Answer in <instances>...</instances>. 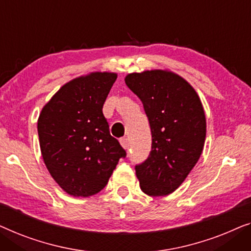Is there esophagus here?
<instances>
[{
  "label": "esophagus",
  "mask_w": 251,
  "mask_h": 251,
  "mask_svg": "<svg viewBox=\"0 0 251 251\" xmlns=\"http://www.w3.org/2000/svg\"><path fill=\"white\" fill-rule=\"evenodd\" d=\"M119 142H121L122 147L124 148V149H127V148H128V140H127L126 137H121V139H119Z\"/></svg>",
  "instance_id": "34e87169"
}]
</instances>
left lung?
Returning <instances> with one entry per match:
<instances>
[{
    "instance_id": "8db88e82",
    "label": "left lung",
    "mask_w": 251,
    "mask_h": 251,
    "mask_svg": "<svg viewBox=\"0 0 251 251\" xmlns=\"http://www.w3.org/2000/svg\"><path fill=\"white\" fill-rule=\"evenodd\" d=\"M125 83L142 101L152 137L150 154L135 166L141 190L148 196H167L182 184L202 152V104L193 87L174 73H133Z\"/></svg>"
}]
</instances>
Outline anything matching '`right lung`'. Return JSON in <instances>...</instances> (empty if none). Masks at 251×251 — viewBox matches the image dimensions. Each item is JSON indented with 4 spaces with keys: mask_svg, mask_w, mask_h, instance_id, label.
I'll return each instance as SVG.
<instances>
[{
    "mask_svg": "<svg viewBox=\"0 0 251 251\" xmlns=\"http://www.w3.org/2000/svg\"><path fill=\"white\" fill-rule=\"evenodd\" d=\"M116 78L114 73H92L70 80L42 109L37 123L42 156L70 196L97 195L126 157L102 112Z\"/></svg>",
    "mask_w": 251,
    "mask_h": 251,
    "instance_id": "1",
    "label": "right lung"
}]
</instances>
